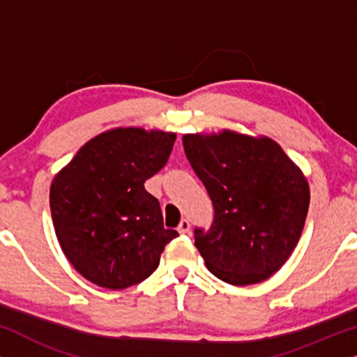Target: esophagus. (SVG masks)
<instances>
[{"label":"esophagus","instance_id":"obj_1","mask_svg":"<svg viewBox=\"0 0 357 357\" xmlns=\"http://www.w3.org/2000/svg\"><path fill=\"white\" fill-rule=\"evenodd\" d=\"M177 229H178L180 234H187L190 231V221H188V219H182Z\"/></svg>","mask_w":357,"mask_h":357}]
</instances>
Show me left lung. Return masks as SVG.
I'll list each match as a JSON object with an SVG mask.
<instances>
[{
	"mask_svg": "<svg viewBox=\"0 0 357 357\" xmlns=\"http://www.w3.org/2000/svg\"><path fill=\"white\" fill-rule=\"evenodd\" d=\"M183 148L213 202L209 229L195 245L224 282L265 281L294 250L309 211V185L281 146L234 131L185 135Z\"/></svg>",
	"mask_w": 357,
	"mask_h": 357,
	"instance_id": "8db88e82",
	"label": "left lung"
}]
</instances>
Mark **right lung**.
<instances>
[{
    "mask_svg": "<svg viewBox=\"0 0 357 357\" xmlns=\"http://www.w3.org/2000/svg\"><path fill=\"white\" fill-rule=\"evenodd\" d=\"M175 133L116 128L82 146L56 175L50 209L58 242L87 281L125 289L159 266L178 236L164 227L158 198L144 182L167 164Z\"/></svg>",
    "mask_w": 357,
    "mask_h": 357,
    "instance_id": "obj_1",
    "label": "right lung"
}]
</instances>
